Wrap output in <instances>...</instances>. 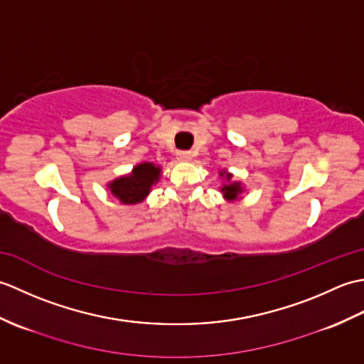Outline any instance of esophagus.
Instances as JSON below:
<instances>
[{
    "instance_id": "34e87169",
    "label": "esophagus",
    "mask_w": 364,
    "mask_h": 364,
    "mask_svg": "<svg viewBox=\"0 0 364 364\" xmlns=\"http://www.w3.org/2000/svg\"><path fill=\"white\" fill-rule=\"evenodd\" d=\"M191 158H192L191 151H178L176 153V159L178 161H191Z\"/></svg>"
}]
</instances>
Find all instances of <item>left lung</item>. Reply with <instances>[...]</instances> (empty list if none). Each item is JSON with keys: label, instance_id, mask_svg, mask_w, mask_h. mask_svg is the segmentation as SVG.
Returning a JSON list of instances; mask_svg holds the SVG:
<instances>
[{"label": "left lung", "instance_id": "obj_1", "mask_svg": "<svg viewBox=\"0 0 364 364\" xmlns=\"http://www.w3.org/2000/svg\"><path fill=\"white\" fill-rule=\"evenodd\" d=\"M225 178L230 181L231 180V175H225ZM241 191L242 189H241V184H239V183H228V184H225V186L222 188L223 196H225V198H228V200L236 198L237 194H241Z\"/></svg>", "mask_w": 364, "mask_h": 364}]
</instances>
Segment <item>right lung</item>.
Returning <instances> with one entry per match:
<instances>
[{
  "label": "right lung",
  "mask_w": 364,
  "mask_h": 364,
  "mask_svg": "<svg viewBox=\"0 0 364 364\" xmlns=\"http://www.w3.org/2000/svg\"><path fill=\"white\" fill-rule=\"evenodd\" d=\"M161 168L151 162H144L134 167L133 173L122 176L109 184L111 192L122 203L134 205L149 196L154 183L159 180Z\"/></svg>",
  "instance_id": "1"
}]
</instances>
